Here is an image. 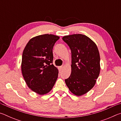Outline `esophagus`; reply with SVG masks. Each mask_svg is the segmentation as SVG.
I'll list each match as a JSON object with an SVG mask.
<instances>
[{"label":"esophagus","mask_w":121,"mask_h":121,"mask_svg":"<svg viewBox=\"0 0 121 121\" xmlns=\"http://www.w3.org/2000/svg\"><path fill=\"white\" fill-rule=\"evenodd\" d=\"M62 68H63V67L62 66H60V67H59V70H60V71H61V70H62Z\"/></svg>","instance_id":"1"}]
</instances>
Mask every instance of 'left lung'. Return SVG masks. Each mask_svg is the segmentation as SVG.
Masks as SVG:
<instances>
[{"label": "left lung", "instance_id": "8db88e82", "mask_svg": "<svg viewBox=\"0 0 121 121\" xmlns=\"http://www.w3.org/2000/svg\"><path fill=\"white\" fill-rule=\"evenodd\" d=\"M62 39L71 52V72L65 84L73 95H82L92 89L99 75V50L95 43L84 35L65 36Z\"/></svg>", "mask_w": 121, "mask_h": 121}]
</instances>
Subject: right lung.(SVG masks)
I'll return each mask as SVG.
<instances>
[{"label": "right lung", "mask_w": 121, "mask_h": 121, "mask_svg": "<svg viewBox=\"0 0 121 121\" xmlns=\"http://www.w3.org/2000/svg\"><path fill=\"white\" fill-rule=\"evenodd\" d=\"M59 38L51 34L36 36L29 41L23 50L22 75L28 86L40 95L48 93L58 78V69L52 64L53 48Z\"/></svg>", "instance_id": "right-lung-1"}]
</instances>
